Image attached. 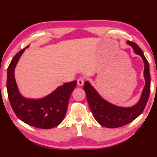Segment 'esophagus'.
Here are the masks:
<instances>
[{
    "label": "esophagus",
    "mask_w": 157,
    "mask_h": 157,
    "mask_svg": "<svg viewBox=\"0 0 157 157\" xmlns=\"http://www.w3.org/2000/svg\"><path fill=\"white\" fill-rule=\"evenodd\" d=\"M84 82V78H79L78 79V86H83Z\"/></svg>",
    "instance_id": "obj_1"
}]
</instances>
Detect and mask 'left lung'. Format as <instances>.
<instances>
[{
  "mask_svg": "<svg viewBox=\"0 0 157 157\" xmlns=\"http://www.w3.org/2000/svg\"><path fill=\"white\" fill-rule=\"evenodd\" d=\"M127 44L132 48L134 53L141 57L144 63L143 75L145 84L137 103L127 107L113 105L101 96L89 81L84 82V90L93 115L98 123L108 128L124 126L135 120L144 110L150 95V74L148 62L142 50L136 44L129 41Z\"/></svg>",
  "mask_w": 157,
  "mask_h": 157,
  "instance_id": "1",
  "label": "left lung"
}]
</instances>
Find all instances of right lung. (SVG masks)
<instances>
[{
    "label": "right lung",
    "mask_w": 157,
    "mask_h": 157,
    "mask_svg": "<svg viewBox=\"0 0 157 157\" xmlns=\"http://www.w3.org/2000/svg\"><path fill=\"white\" fill-rule=\"evenodd\" d=\"M25 49L15 55L7 68V90L10 105L17 116L25 123L39 129L53 128L64 118L69 98L77 81L65 82L43 98L35 99L24 97L18 90L14 71Z\"/></svg>",
    "instance_id": "obj_1"
}]
</instances>
